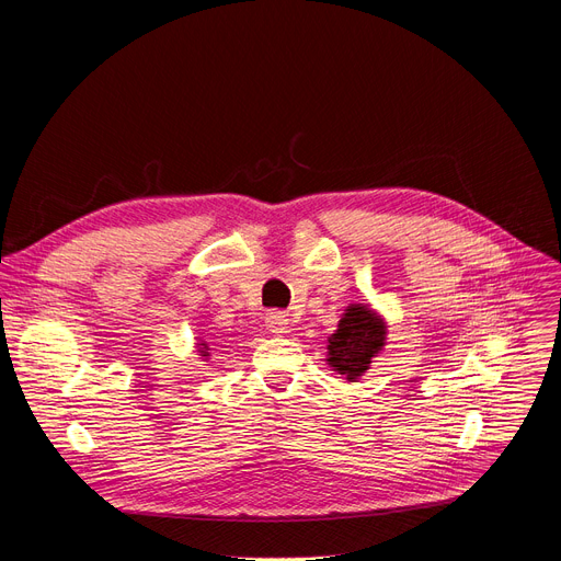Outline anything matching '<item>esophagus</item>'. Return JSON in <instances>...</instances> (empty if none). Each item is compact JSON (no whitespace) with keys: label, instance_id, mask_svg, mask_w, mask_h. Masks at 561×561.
<instances>
[{"label":"esophagus","instance_id":"obj_1","mask_svg":"<svg viewBox=\"0 0 561 561\" xmlns=\"http://www.w3.org/2000/svg\"><path fill=\"white\" fill-rule=\"evenodd\" d=\"M265 328L273 334H286L288 332V318L279 311H271L268 318H265Z\"/></svg>","mask_w":561,"mask_h":561}]
</instances>
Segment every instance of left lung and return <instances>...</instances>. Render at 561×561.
<instances>
[{
	"label": "left lung",
	"instance_id": "left-lung-1",
	"mask_svg": "<svg viewBox=\"0 0 561 561\" xmlns=\"http://www.w3.org/2000/svg\"><path fill=\"white\" fill-rule=\"evenodd\" d=\"M385 320L366 305H352L339 320V330L330 336L328 364L339 375H345V379L355 381L368 370L377 352L385 347Z\"/></svg>",
	"mask_w": 561,
	"mask_h": 561
}]
</instances>
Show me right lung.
<instances>
[{
  "mask_svg": "<svg viewBox=\"0 0 561 561\" xmlns=\"http://www.w3.org/2000/svg\"><path fill=\"white\" fill-rule=\"evenodd\" d=\"M202 345H204V343H202ZM202 355H204V357H206V352H204V350H202Z\"/></svg>",
  "mask_w": 561,
  "mask_h": 561,
  "instance_id": "right-lung-1",
  "label": "right lung"
}]
</instances>
